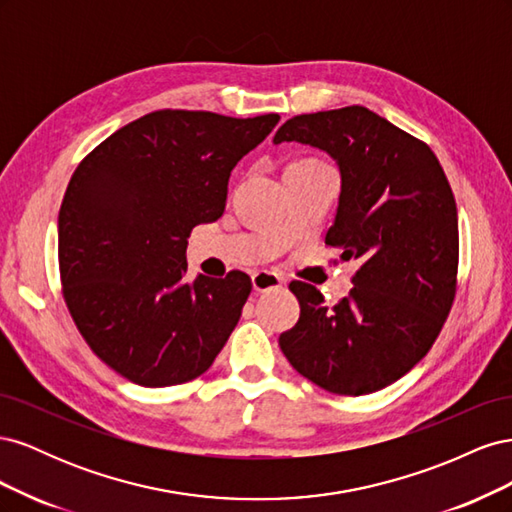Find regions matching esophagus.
<instances>
[{
	"label": "esophagus",
	"instance_id": "34e87169",
	"mask_svg": "<svg viewBox=\"0 0 512 512\" xmlns=\"http://www.w3.org/2000/svg\"><path fill=\"white\" fill-rule=\"evenodd\" d=\"M282 284H284L282 277L271 271H256L252 275V286L256 292H269V290L280 288Z\"/></svg>",
	"mask_w": 512,
	"mask_h": 512
}]
</instances>
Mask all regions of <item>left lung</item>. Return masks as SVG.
<instances>
[{"mask_svg": "<svg viewBox=\"0 0 512 512\" xmlns=\"http://www.w3.org/2000/svg\"><path fill=\"white\" fill-rule=\"evenodd\" d=\"M327 151L342 173L324 243L359 260L354 288L333 307L292 282L299 322L280 348L301 376L335 395H367L423 359L457 292V205L433 151L365 106L297 115L273 143Z\"/></svg>", "mask_w": 512, "mask_h": 512, "instance_id": "left-lung-1", "label": "left lung"}]
</instances>
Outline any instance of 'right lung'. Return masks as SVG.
<instances>
[{
  "label": "right lung",
  "mask_w": 512,
  "mask_h": 512,
  "mask_svg": "<svg viewBox=\"0 0 512 512\" xmlns=\"http://www.w3.org/2000/svg\"><path fill=\"white\" fill-rule=\"evenodd\" d=\"M280 115L149 113L76 166L59 209V275L70 316L96 356L134 384L175 386L211 367L252 280L198 275L194 226L222 218L230 170Z\"/></svg>",
  "instance_id": "1"
}]
</instances>
